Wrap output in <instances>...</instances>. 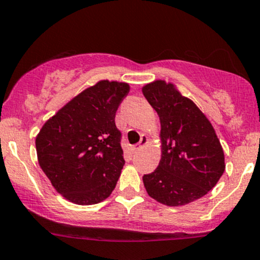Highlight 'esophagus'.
I'll return each instance as SVG.
<instances>
[{
    "label": "esophagus",
    "instance_id": "esophagus-1",
    "mask_svg": "<svg viewBox=\"0 0 260 260\" xmlns=\"http://www.w3.org/2000/svg\"><path fill=\"white\" fill-rule=\"evenodd\" d=\"M147 143H148V137L144 136V135H142L141 136V141H139L138 144H136L135 147H133V150H139V149H141V148H143Z\"/></svg>",
    "mask_w": 260,
    "mask_h": 260
}]
</instances>
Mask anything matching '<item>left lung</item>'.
<instances>
[{"instance_id":"obj_1","label":"left lung","mask_w":260,"mask_h":260,"mask_svg":"<svg viewBox=\"0 0 260 260\" xmlns=\"http://www.w3.org/2000/svg\"><path fill=\"white\" fill-rule=\"evenodd\" d=\"M159 115L161 159L143 176L148 195L168 206H182L217 184L224 172V155L212 124L199 107L165 81L142 88Z\"/></svg>"}]
</instances>
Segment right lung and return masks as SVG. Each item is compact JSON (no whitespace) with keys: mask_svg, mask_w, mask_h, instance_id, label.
Returning <instances> with one entry per match:
<instances>
[{"mask_svg":"<svg viewBox=\"0 0 260 260\" xmlns=\"http://www.w3.org/2000/svg\"><path fill=\"white\" fill-rule=\"evenodd\" d=\"M128 91L124 82L99 81L68 102L37 136L42 170L74 204H99L116 187L124 159L115 117Z\"/></svg>","mask_w":260,"mask_h":260,"instance_id":"1","label":"right lung"}]
</instances>
